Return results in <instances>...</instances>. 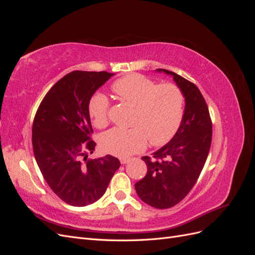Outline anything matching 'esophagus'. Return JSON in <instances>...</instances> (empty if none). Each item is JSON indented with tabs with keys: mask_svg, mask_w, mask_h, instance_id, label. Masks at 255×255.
I'll return each instance as SVG.
<instances>
[{
	"mask_svg": "<svg viewBox=\"0 0 255 255\" xmlns=\"http://www.w3.org/2000/svg\"><path fill=\"white\" fill-rule=\"evenodd\" d=\"M128 161H129V158H128V157H120V163L123 164V165L128 163Z\"/></svg>",
	"mask_w": 255,
	"mask_h": 255,
	"instance_id": "esophagus-1",
	"label": "esophagus"
}]
</instances>
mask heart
Instances as JSON below:
<instances>
[{"mask_svg":"<svg viewBox=\"0 0 255 255\" xmlns=\"http://www.w3.org/2000/svg\"><path fill=\"white\" fill-rule=\"evenodd\" d=\"M117 97L135 106L130 128H112L100 138L102 149L116 156H129L142 151L148 139L159 146L170 141L179 130L184 116V95L171 83L157 85L140 74H129L114 82ZM110 101L102 92L91 96L88 114L98 128L109 123Z\"/></svg>","mask_w":255,"mask_h":255,"instance_id":"1","label":"heart"}]
</instances>
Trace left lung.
Returning <instances> with one entry per match:
<instances>
[{
    "label": "left lung",
    "instance_id": "1",
    "mask_svg": "<svg viewBox=\"0 0 255 255\" xmlns=\"http://www.w3.org/2000/svg\"><path fill=\"white\" fill-rule=\"evenodd\" d=\"M185 98L181 127L172 139L143 156L148 171L135 184L138 197L152 207L164 210L181 202L194 187L206 161L212 143V120L203 96L194 83L166 69Z\"/></svg>",
    "mask_w": 255,
    "mask_h": 255
}]
</instances>
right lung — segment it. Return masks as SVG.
Listing matches in <instances>:
<instances>
[{
  "instance_id": "1",
  "label": "right lung",
  "mask_w": 255,
  "mask_h": 255,
  "mask_svg": "<svg viewBox=\"0 0 255 255\" xmlns=\"http://www.w3.org/2000/svg\"><path fill=\"white\" fill-rule=\"evenodd\" d=\"M106 71H73L44 96L33 122L34 155L48 185L73 206L95 203L106 191L120 161L88 158L96 142L88 114L91 96L111 79Z\"/></svg>"
}]
</instances>
